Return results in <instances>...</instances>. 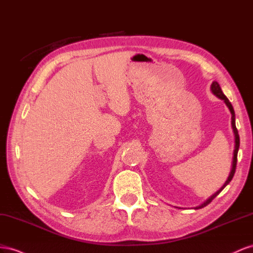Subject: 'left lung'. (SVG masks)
<instances>
[{"label":"left lung","mask_w":253,"mask_h":253,"mask_svg":"<svg viewBox=\"0 0 253 253\" xmlns=\"http://www.w3.org/2000/svg\"><path fill=\"white\" fill-rule=\"evenodd\" d=\"M211 90H212V92H213V94H214V95H216V96H217L218 98L222 99L223 102L226 103V105H227V107L229 108V110H230L231 114H232V117H231V124H232V129H233L234 136H235V147H234V153H233L232 169H231L230 175H229V177H228V179H227V181L225 182V184H223V185L221 186V189H220V190H218V191L216 192L214 195H212V196L206 201V203H204V204L201 205V206L197 207L196 209H201V208H204V207L208 206V205L210 204L211 201H212L216 196H217V195H218V194H219L223 189H225L226 185H227V184H229V182L231 181V180H232V178H233V176H234V172H235V169H236V163H237V153H239V148H240V135H239V131H237V128H236V126H235V113H234L233 107H232V105H231V103L229 102V99L227 98V96L222 93V91H221L220 86H219V84H218V83H217V82H213V83H212V84H211Z\"/></svg>","instance_id":"left-lung-1"}]
</instances>
